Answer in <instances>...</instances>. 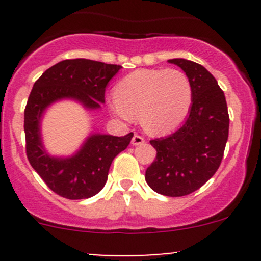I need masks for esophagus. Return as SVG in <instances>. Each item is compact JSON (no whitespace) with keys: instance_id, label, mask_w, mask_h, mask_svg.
<instances>
[{"instance_id":"obj_1","label":"esophagus","mask_w":261,"mask_h":261,"mask_svg":"<svg viewBox=\"0 0 261 261\" xmlns=\"http://www.w3.org/2000/svg\"><path fill=\"white\" fill-rule=\"evenodd\" d=\"M144 143H145V139L140 135H134L133 140H131V144H133L134 146L141 145V144H144Z\"/></svg>"}]
</instances>
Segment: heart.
Here are the masks:
<instances>
[{
	"instance_id": "1",
	"label": "heart",
	"mask_w": 261,
	"mask_h": 261,
	"mask_svg": "<svg viewBox=\"0 0 261 261\" xmlns=\"http://www.w3.org/2000/svg\"><path fill=\"white\" fill-rule=\"evenodd\" d=\"M110 102L112 114L125 121L139 115L143 128L163 135L187 118L193 101L192 83L178 69H139L118 82Z\"/></svg>"
}]
</instances>
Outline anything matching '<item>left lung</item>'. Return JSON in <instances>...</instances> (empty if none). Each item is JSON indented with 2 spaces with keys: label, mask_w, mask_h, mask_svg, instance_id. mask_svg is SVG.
I'll list each match as a JSON object with an SVG mask.
<instances>
[{
  "label": "left lung",
  "mask_w": 261,
  "mask_h": 261,
  "mask_svg": "<svg viewBox=\"0 0 261 261\" xmlns=\"http://www.w3.org/2000/svg\"><path fill=\"white\" fill-rule=\"evenodd\" d=\"M168 62L189 78L193 101L188 117L175 133L150 140L156 158L146 169L145 180L156 193L181 197L201 188L218 169L230 117L222 89L203 65L181 58Z\"/></svg>",
  "instance_id": "1"
}]
</instances>
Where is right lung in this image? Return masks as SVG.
<instances>
[{"instance_id": "1", "label": "right lung", "mask_w": 261, "mask_h": 261, "mask_svg": "<svg viewBox=\"0 0 261 261\" xmlns=\"http://www.w3.org/2000/svg\"><path fill=\"white\" fill-rule=\"evenodd\" d=\"M121 65L89 59H67L57 63L34 84L25 109L26 155L54 193L68 199L93 197L105 187L112 160L126 149L134 134L112 136L91 134L70 156H53L41 138V120L46 109L63 99L78 102L88 111L101 109L109 82Z\"/></svg>"}]
</instances>
